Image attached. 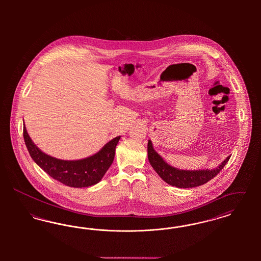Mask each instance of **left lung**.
Returning a JSON list of instances; mask_svg holds the SVG:
<instances>
[{
	"label": "left lung",
	"mask_w": 261,
	"mask_h": 261,
	"mask_svg": "<svg viewBox=\"0 0 261 261\" xmlns=\"http://www.w3.org/2000/svg\"><path fill=\"white\" fill-rule=\"evenodd\" d=\"M230 158L231 155L226 158V160H224L220 165L214 169L182 170L171 166L165 162L153 149L151 141L149 140L148 142V159L150 165L164 182L177 188H194L207 183L223 169Z\"/></svg>",
	"instance_id": "8db88e82"
}]
</instances>
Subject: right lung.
Here are the masks:
<instances>
[{"mask_svg": "<svg viewBox=\"0 0 261 261\" xmlns=\"http://www.w3.org/2000/svg\"><path fill=\"white\" fill-rule=\"evenodd\" d=\"M23 138L29 154L37 165L54 179L73 188H86L99 183L113 162L115 148L120 140V136L113 138L97 153L86 159L63 161L50 156L39 149L28 135L24 124Z\"/></svg>", "mask_w": 261, "mask_h": 261, "instance_id": "1", "label": "right lung"}]
</instances>
